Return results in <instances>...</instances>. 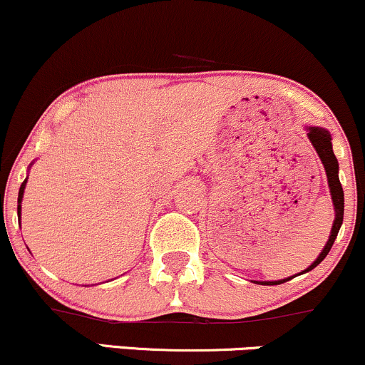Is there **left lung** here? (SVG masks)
Instances as JSON below:
<instances>
[{"label": "left lung", "mask_w": 365, "mask_h": 365, "mask_svg": "<svg viewBox=\"0 0 365 365\" xmlns=\"http://www.w3.org/2000/svg\"><path fill=\"white\" fill-rule=\"evenodd\" d=\"M307 136H309L310 143H312L315 151H317L319 158H321L322 165H324V170L327 175V186H329L331 200H333V205H334V222H333V227H331V236H329V240H327L324 250L319 253V257L312 262V265H309L304 272L312 271L314 267H317V265L326 259V255L329 253L331 247H333L334 240H336L339 227H341V224H343V210H345V196H343V187H341V182H339V178H338L339 167H338L336 157H334L333 145H331L329 130H326L322 128H307ZM293 277H286V279H281V281H257V284L274 286V284H281V282L293 279Z\"/></svg>", "instance_id": "8db88e82"}]
</instances>
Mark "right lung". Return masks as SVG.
Segmentation results:
<instances>
[{
  "label": "right lung",
  "mask_w": 365,
  "mask_h": 365,
  "mask_svg": "<svg viewBox=\"0 0 365 365\" xmlns=\"http://www.w3.org/2000/svg\"><path fill=\"white\" fill-rule=\"evenodd\" d=\"M26 182H27V179L26 181L22 182V186H20V190H19V205H17V214H19V217H20V212H22V198H24V190H26Z\"/></svg>",
  "instance_id": "obj_1"
}]
</instances>
